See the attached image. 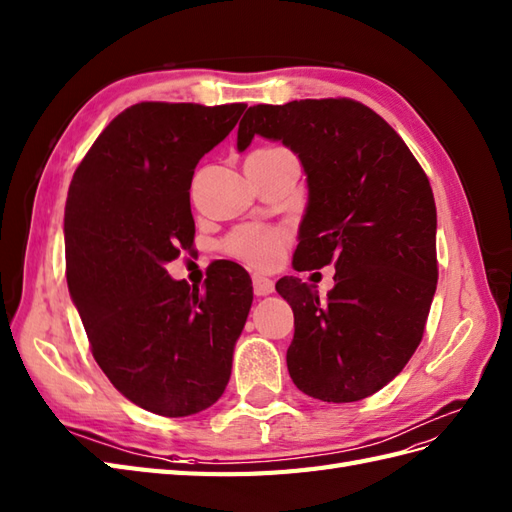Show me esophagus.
<instances>
[{
	"instance_id": "esophagus-1",
	"label": "esophagus",
	"mask_w": 512,
	"mask_h": 512,
	"mask_svg": "<svg viewBox=\"0 0 512 512\" xmlns=\"http://www.w3.org/2000/svg\"><path fill=\"white\" fill-rule=\"evenodd\" d=\"M252 284H254V293L260 295V297L273 293V286H276V282H273L271 278L260 276V273H254V276H252Z\"/></svg>"
}]
</instances>
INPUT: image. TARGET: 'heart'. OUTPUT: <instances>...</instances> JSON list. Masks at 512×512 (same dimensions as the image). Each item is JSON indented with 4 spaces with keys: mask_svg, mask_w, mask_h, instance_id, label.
I'll use <instances>...</instances> for the list:
<instances>
[{
    "mask_svg": "<svg viewBox=\"0 0 512 512\" xmlns=\"http://www.w3.org/2000/svg\"><path fill=\"white\" fill-rule=\"evenodd\" d=\"M269 149H260V152H269ZM286 241H289V234L282 228L249 223V226H241L239 230H234L228 239L223 241V252L236 260H241V263L249 267L271 269L282 260Z\"/></svg>",
    "mask_w": 512,
    "mask_h": 512,
    "instance_id": "1",
    "label": "heart"
}]
</instances>
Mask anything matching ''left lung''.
Listing matches in <instances>:
<instances>
[{
	"label": "left lung",
	"instance_id": "obj_1",
	"mask_svg": "<svg viewBox=\"0 0 512 512\" xmlns=\"http://www.w3.org/2000/svg\"><path fill=\"white\" fill-rule=\"evenodd\" d=\"M254 134L291 147L308 176L293 267L336 269L326 302L299 278L278 280L295 315L286 367L315 400H365L406 367L426 330L439 278L430 180L402 136L350 97L249 106L241 152Z\"/></svg>",
	"mask_w": 512,
	"mask_h": 512
}]
</instances>
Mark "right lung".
Listing matches in <instances>:
<instances>
[{"label":"right lung","instance_id":"1","mask_svg":"<svg viewBox=\"0 0 512 512\" xmlns=\"http://www.w3.org/2000/svg\"><path fill=\"white\" fill-rule=\"evenodd\" d=\"M245 104L141 102L97 136L69 186L67 284L97 365L130 402L186 417L226 391L252 306L249 273L219 263L202 289L165 263L193 252L191 180Z\"/></svg>","mask_w":512,"mask_h":512}]
</instances>
